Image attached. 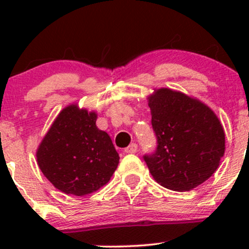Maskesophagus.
Masks as SVG:
<instances>
[{
  "instance_id": "34e87169",
  "label": "esophagus",
  "mask_w": 249,
  "mask_h": 249,
  "mask_svg": "<svg viewBox=\"0 0 249 249\" xmlns=\"http://www.w3.org/2000/svg\"><path fill=\"white\" fill-rule=\"evenodd\" d=\"M124 152L126 153V154H132V153H136L137 152V144L136 143H131L129 147L125 148Z\"/></svg>"
}]
</instances>
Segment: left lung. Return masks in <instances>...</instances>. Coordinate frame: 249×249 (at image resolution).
Here are the masks:
<instances>
[{
  "mask_svg": "<svg viewBox=\"0 0 249 249\" xmlns=\"http://www.w3.org/2000/svg\"><path fill=\"white\" fill-rule=\"evenodd\" d=\"M157 148L143 155L154 179L176 192L207 180L224 155L225 135L217 115L182 92L159 89L148 97Z\"/></svg>",
  "mask_w": 249,
  "mask_h": 249,
  "instance_id": "8db88e82",
  "label": "left lung"
}]
</instances>
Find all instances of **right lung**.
Returning <instances> with one entry per match:
<instances>
[{
  "mask_svg": "<svg viewBox=\"0 0 249 249\" xmlns=\"http://www.w3.org/2000/svg\"><path fill=\"white\" fill-rule=\"evenodd\" d=\"M96 118L74 105L66 107L37 150L39 169L62 193L83 196L96 192L119 164V154L108 134L97 129Z\"/></svg>",
  "mask_w": 249,
  "mask_h": 249,
  "instance_id": "add662e5",
  "label": "right lung"
}]
</instances>
